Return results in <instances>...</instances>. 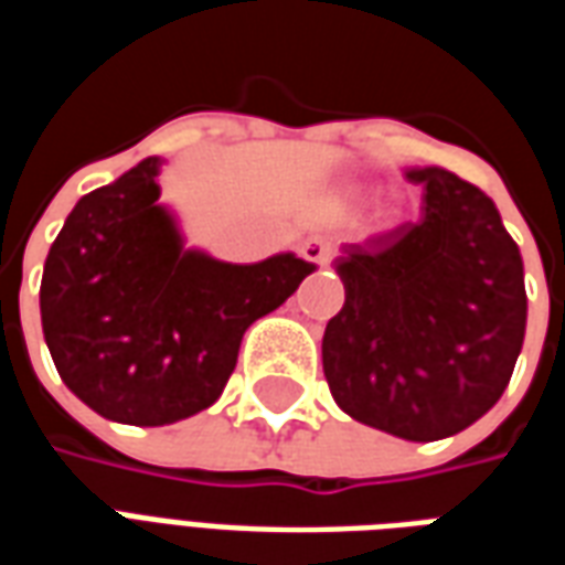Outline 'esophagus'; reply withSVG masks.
I'll use <instances>...</instances> for the list:
<instances>
[{"label": "esophagus", "mask_w": 565, "mask_h": 565, "mask_svg": "<svg viewBox=\"0 0 565 565\" xmlns=\"http://www.w3.org/2000/svg\"><path fill=\"white\" fill-rule=\"evenodd\" d=\"M302 257H306L308 263H315V266H327V263L335 257V247H332V242H327V238L311 235V238H306V245H302Z\"/></svg>", "instance_id": "obj_1"}]
</instances>
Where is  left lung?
<instances>
[{"label":"left lung","instance_id":"1","mask_svg":"<svg viewBox=\"0 0 565 565\" xmlns=\"http://www.w3.org/2000/svg\"><path fill=\"white\" fill-rule=\"evenodd\" d=\"M415 223L342 245L344 306L323 332V375L344 415L408 441L472 426L509 387L526 330L523 263L493 199L448 169Z\"/></svg>","mask_w":565,"mask_h":565}]
</instances>
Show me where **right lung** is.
<instances>
[{"label":"right lung","instance_id":"1","mask_svg":"<svg viewBox=\"0 0 565 565\" xmlns=\"http://www.w3.org/2000/svg\"><path fill=\"white\" fill-rule=\"evenodd\" d=\"M148 157L72 209L42 275V330L68 391L96 415L166 426L226 387L245 330L315 263L294 254L235 266L184 250L157 205Z\"/></svg>","mask_w":565,"mask_h":565}]
</instances>
